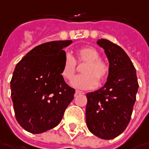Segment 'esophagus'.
Instances as JSON below:
<instances>
[{
    "label": "esophagus",
    "mask_w": 149,
    "mask_h": 149,
    "mask_svg": "<svg viewBox=\"0 0 149 149\" xmlns=\"http://www.w3.org/2000/svg\"><path fill=\"white\" fill-rule=\"evenodd\" d=\"M79 94H84V92H81V91H79V90H77L76 91V93H75V96H77Z\"/></svg>",
    "instance_id": "esophagus-1"
}]
</instances>
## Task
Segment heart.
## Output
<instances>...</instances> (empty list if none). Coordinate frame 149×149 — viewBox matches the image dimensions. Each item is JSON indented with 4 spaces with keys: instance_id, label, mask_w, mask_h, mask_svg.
Instances as JSON below:
<instances>
[{
    "instance_id": "1",
    "label": "heart",
    "mask_w": 149,
    "mask_h": 149,
    "mask_svg": "<svg viewBox=\"0 0 149 149\" xmlns=\"http://www.w3.org/2000/svg\"><path fill=\"white\" fill-rule=\"evenodd\" d=\"M100 52L93 47L86 46L77 49L76 59L67 53L62 64V76L66 80H71L77 72V63L85 65L81 68L83 74L76 77L72 81V85L78 89H93L97 87V81L102 83L109 74V65L100 58Z\"/></svg>"
}]
</instances>
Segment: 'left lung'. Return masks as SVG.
Returning a JSON list of instances; mask_svg holds the SVG:
<instances>
[{
    "mask_svg": "<svg viewBox=\"0 0 149 149\" xmlns=\"http://www.w3.org/2000/svg\"><path fill=\"white\" fill-rule=\"evenodd\" d=\"M109 61L107 82L100 89L87 93L86 123L92 133L113 139L128 125L139 89L136 70L126 52L106 39L97 41Z\"/></svg>",
    "mask_w": 149,
    "mask_h": 149,
    "instance_id": "obj_1",
    "label": "left lung"
}]
</instances>
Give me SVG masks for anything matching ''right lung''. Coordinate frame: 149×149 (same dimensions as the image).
I'll list each match as a JSON object with an SVG mask.
<instances>
[{
	"label": "right lung",
	"instance_id": "add662e5",
	"mask_svg": "<svg viewBox=\"0 0 149 149\" xmlns=\"http://www.w3.org/2000/svg\"><path fill=\"white\" fill-rule=\"evenodd\" d=\"M72 41L39 45L16 64L10 80L16 121L25 130L42 133L57 126L74 97L75 89L62 76L66 55L62 48Z\"/></svg>",
	"mask_w": 149,
	"mask_h": 149
}]
</instances>
